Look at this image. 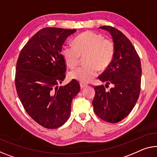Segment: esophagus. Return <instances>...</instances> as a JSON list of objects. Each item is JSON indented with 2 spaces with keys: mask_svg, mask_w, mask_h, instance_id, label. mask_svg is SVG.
<instances>
[{
  "mask_svg": "<svg viewBox=\"0 0 157 157\" xmlns=\"http://www.w3.org/2000/svg\"><path fill=\"white\" fill-rule=\"evenodd\" d=\"M79 85H80V88H81V89L85 88V87H86V86H87V85H86V84L83 83V82H80V83H79Z\"/></svg>",
  "mask_w": 157,
  "mask_h": 157,
  "instance_id": "34e87169",
  "label": "esophagus"
}]
</instances>
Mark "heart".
<instances>
[{
  "instance_id": "obj_1",
  "label": "heart",
  "mask_w": 157,
  "mask_h": 157,
  "mask_svg": "<svg viewBox=\"0 0 157 157\" xmlns=\"http://www.w3.org/2000/svg\"><path fill=\"white\" fill-rule=\"evenodd\" d=\"M74 45H65L62 56L71 67L78 65L82 56H86V65L78 67L69 73L70 78L81 82L92 81L99 72V67L104 69L111 63L114 56V46L101 34L85 32L75 39Z\"/></svg>"
}]
</instances>
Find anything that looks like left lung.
<instances>
[{
	"label": "left lung",
	"instance_id": "1",
	"mask_svg": "<svg viewBox=\"0 0 157 157\" xmlns=\"http://www.w3.org/2000/svg\"><path fill=\"white\" fill-rule=\"evenodd\" d=\"M100 29L111 34L115 51L111 63L99 79L106 82L105 86L111 84L113 87L107 92L104 85L94 86L92 105L97 116L106 122L116 123L129 115L138 99L141 63L134 46L122 32L109 26Z\"/></svg>",
	"mask_w": 157,
	"mask_h": 157
}]
</instances>
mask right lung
<instances>
[{"label": "right lung", "mask_w": 157, "mask_h": 157, "mask_svg": "<svg viewBox=\"0 0 157 157\" xmlns=\"http://www.w3.org/2000/svg\"><path fill=\"white\" fill-rule=\"evenodd\" d=\"M76 31L43 28L25 44L17 62L18 97L29 116L48 129L59 128L68 120L72 99L80 90L75 79L59 86L66 71L62 46Z\"/></svg>", "instance_id": "obj_1"}]
</instances>
